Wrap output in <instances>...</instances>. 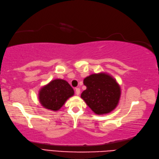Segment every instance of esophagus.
Returning a JSON list of instances; mask_svg holds the SVG:
<instances>
[{
	"mask_svg": "<svg viewBox=\"0 0 159 159\" xmlns=\"http://www.w3.org/2000/svg\"><path fill=\"white\" fill-rule=\"evenodd\" d=\"M75 93L77 95H80V89H79V88H77V89H75Z\"/></svg>",
	"mask_w": 159,
	"mask_h": 159,
	"instance_id": "1",
	"label": "esophagus"
}]
</instances>
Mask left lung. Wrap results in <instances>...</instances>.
<instances>
[{"label":"left lung","mask_w":159,"mask_h":159,"mask_svg":"<svg viewBox=\"0 0 159 159\" xmlns=\"http://www.w3.org/2000/svg\"><path fill=\"white\" fill-rule=\"evenodd\" d=\"M86 89L81 98L94 114H107L118 106L121 89L114 77L106 73L91 74L84 80Z\"/></svg>","instance_id":"left-lung-1"}]
</instances>
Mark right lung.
Segmentation results:
<instances>
[{"label": "right lung", "mask_w": 159, "mask_h": 159, "mask_svg": "<svg viewBox=\"0 0 159 159\" xmlns=\"http://www.w3.org/2000/svg\"><path fill=\"white\" fill-rule=\"evenodd\" d=\"M74 90L66 81L62 79L52 80L39 91L38 98L42 106L56 111L61 109L68 98L73 96Z\"/></svg>", "instance_id": "obj_1"}]
</instances>
